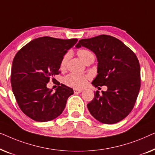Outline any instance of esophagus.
I'll return each instance as SVG.
<instances>
[{"label":"esophagus","mask_w":155,"mask_h":155,"mask_svg":"<svg viewBox=\"0 0 155 155\" xmlns=\"http://www.w3.org/2000/svg\"><path fill=\"white\" fill-rule=\"evenodd\" d=\"M82 91H83L82 89H77V88L74 89V93H81Z\"/></svg>","instance_id":"obj_1"}]
</instances>
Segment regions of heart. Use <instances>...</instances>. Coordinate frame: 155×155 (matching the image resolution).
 Instances as JSON below:
<instances>
[{
	"label": "heart",
	"mask_w": 155,
	"mask_h": 155,
	"mask_svg": "<svg viewBox=\"0 0 155 155\" xmlns=\"http://www.w3.org/2000/svg\"><path fill=\"white\" fill-rule=\"evenodd\" d=\"M77 55L83 62H85L91 57H94L93 53L88 49L81 48L77 51ZM69 58V54L66 53L63 56L60 62V68L64 69L66 67L67 63ZM88 77L86 76L80 74L71 73L67 75L64 78V84L67 86L73 87V88H82L86 86Z\"/></svg>",
	"instance_id": "obj_1"
}]
</instances>
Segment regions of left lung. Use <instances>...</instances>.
<instances>
[{"label":"left lung","instance_id":"left-lung-1","mask_svg":"<svg viewBox=\"0 0 155 155\" xmlns=\"http://www.w3.org/2000/svg\"><path fill=\"white\" fill-rule=\"evenodd\" d=\"M84 46L96 55L97 75L92 84L106 86L107 91L94 92L87 104L91 115L103 124L121 121L131 112L140 88V67L136 54L120 40L109 35L81 39L76 45Z\"/></svg>","mask_w":155,"mask_h":155}]
</instances>
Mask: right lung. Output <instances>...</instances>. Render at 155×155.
<instances>
[{"label": "right lung", "instance_id": "add662e5", "mask_svg": "<svg viewBox=\"0 0 155 155\" xmlns=\"http://www.w3.org/2000/svg\"><path fill=\"white\" fill-rule=\"evenodd\" d=\"M77 38L60 39L43 36L21 48L12 61L11 85L17 104L34 121H51L62 114L73 89L57 81L55 93L47 88L59 74L60 62Z\"/></svg>", "mask_w": 155, "mask_h": 155}]
</instances>
